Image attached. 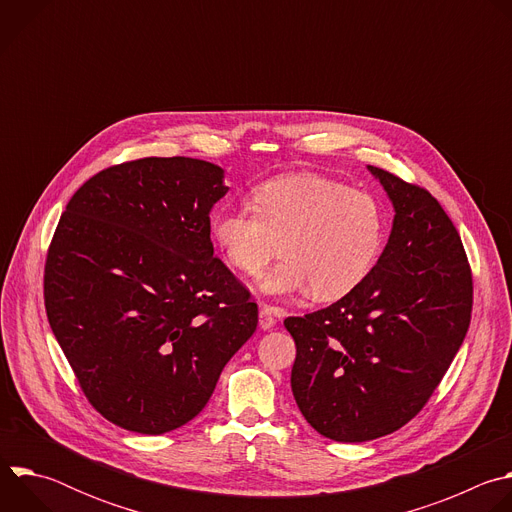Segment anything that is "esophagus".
<instances>
[{
  "label": "esophagus",
  "mask_w": 512,
  "mask_h": 512,
  "mask_svg": "<svg viewBox=\"0 0 512 512\" xmlns=\"http://www.w3.org/2000/svg\"><path fill=\"white\" fill-rule=\"evenodd\" d=\"M277 324V310L269 304H259V326L261 330H271Z\"/></svg>",
  "instance_id": "1"
}]
</instances>
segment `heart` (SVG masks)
<instances>
[{"label": "heart", "instance_id": "heart-1", "mask_svg": "<svg viewBox=\"0 0 512 512\" xmlns=\"http://www.w3.org/2000/svg\"><path fill=\"white\" fill-rule=\"evenodd\" d=\"M248 208H214L210 235L241 275H259L267 294L291 296L312 287L318 300H340L375 269L385 245V210L364 190L310 174L267 180Z\"/></svg>", "mask_w": 512, "mask_h": 512}]
</instances>
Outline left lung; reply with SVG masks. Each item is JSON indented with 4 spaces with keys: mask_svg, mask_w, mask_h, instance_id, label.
Wrapping results in <instances>:
<instances>
[{
    "mask_svg": "<svg viewBox=\"0 0 512 512\" xmlns=\"http://www.w3.org/2000/svg\"><path fill=\"white\" fill-rule=\"evenodd\" d=\"M395 218L375 269L336 304L285 318L296 340L291 391L334 442L397 431L429 401L472 318V269L450 216L425 188L369 166Z\"/></svg>",
    "mask_w": 512,
    "mask_h": 512,
    "instance_id": "left-lung-1",
    "label": "left lung"
}]
</instances>
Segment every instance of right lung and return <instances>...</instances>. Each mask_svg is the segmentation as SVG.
<instances>
[{"mask_svg":"<svg viewBox=\"0 0 512 512\" xmlns=\"http://www.w3.org/2000/svg\"><path fill=\"white\" fill-rule=\"evenodd\" d=\"M223 168L141 158L89 178L66 204L44 265L50 328L89 403L160 435L194 419L259 320L214 257Z\"/></svg>","mask_w":512,"mask_h":512,"instance_id":"obj_1","label":"right lung"}]
</instances>
